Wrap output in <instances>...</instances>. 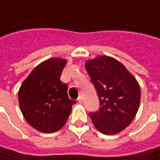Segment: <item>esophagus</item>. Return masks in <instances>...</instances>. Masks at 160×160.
<instances>
[{"mask_svg": "<svg viewBox=\"0 0 160 160\" xmlns=\"http://www.w3.org/2000/svg\"><path fill=\"white\" fill-rule=\"evenodd\" d=\"M77 102H78V103H81V102H82V98H81V97H78V99H77Z\"/></svg>", "mask_w": 160, "mask_h": 160, "instance_id": "obj_1", "label": "esophagus"}]
</instances>
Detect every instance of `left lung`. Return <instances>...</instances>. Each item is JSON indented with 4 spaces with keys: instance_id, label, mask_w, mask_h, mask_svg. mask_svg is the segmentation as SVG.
Instances as JSON below:
<instances>
[{
    "instance_id": "8db88e82",
    "label": "left lung",
    "mask_w": 160,
    "mask_h": 160,
    "mask_svg": "<svg viewBox=\"0 0 160 160\" xmlns=\"http://www.w3.org/2000/svg\"><path fill=\"white\" fill-rule=\"evenodd\" d=\"M86 69L90 76L100 108L89 112L92 122L104 135H115L133 121L140 104L137 80L118 60L110 57L88 60Z\"/></svg>"
}]
</instances>
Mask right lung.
I'll use <instances>...</instances> for the list:
<instances>
[{
	"label": "right lung",
	"mask_w": 160,
	"mask_h": 160,
	"mask_svg": "<svg viewBox=\"0 0 160 160\" xmlns=\"http://www.w3.org/2000/svg\"><path fill=\"white\" fill-rule=\"evenodd\" d=\"M65 63L64 59H48L36 66L20 87V110L40 132L54 133L62 128L75 104L68 97L67 85L60 80Z\"/></svg>",
	"instance_id": "add662e5"
}]
</instances>
